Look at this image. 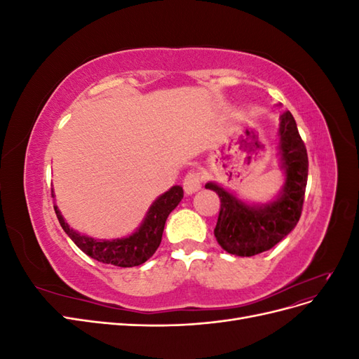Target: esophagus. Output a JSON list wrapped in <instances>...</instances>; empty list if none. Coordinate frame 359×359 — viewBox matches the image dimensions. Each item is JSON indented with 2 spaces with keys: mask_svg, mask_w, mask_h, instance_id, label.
<instances>
[{
  "mask_svg": "<svg viewBox=\"0 0 359 359\" xmlns=\"http://www.w3.org/2000/svg\"><path fill=\"white\" fill-rule=\"evenodd\" d=\"M202 186V175L198 170H190L186 173V177L182 180V187L187 194H191L198 191Z\"/></svg>",
  "mask_w": 359,
  "mask_h": 359,
  "instance_id": "esophagus-1",
  "label": "esophagus"
}]
</instances>
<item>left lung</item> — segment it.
I'll return each mask as SVG.
<instances>
[{
	"instance_id": "8db88e82",
	"label": "left lung",
	"mask_w": 359,
	"mask_h": 359,
	"mask_svg": "<svg viewBox=\"0 0 359 359\" xmlns=\"http://www.w3.org/2000/svg\"><path fill=\"white\" fill-rule=\"evenodd\" d=\"M278 136L286 184L274 202L252 206L214 182L205 184V189L215 191L220 198L214 235L227 253L235 256L264 253L283 240L299 220L309 177V157L295 118L289 111L280 115Z\"/></svg>"
}]
</instances>
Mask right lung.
I'll return each instance as SVG.
<instances>
[{"label":"right lung","instance_id":"obj_1","mask_svg":"<svg viewBox=\"0 0 359 359\" xmlns=\"http://www.w3.org/2000/svg\"><path fill=\"white\" fill-rule=\"evenodd\" d=\"M182 196V187L173 186L169 191L161 194V196L151 205V208L145 217L142 226L139 227V231H136L133 235H130L127 238L112 241L94 240V238L81 235L70 229L69 224L64 222L57 206H53V208H55V214L64 232L72 238V241L78 245L85 255L99 260L102 264L130 268L142 265L156 253V250L161 243V235L163 229H165L168 215L177 208V205L181 202Z\"/></svg>","mask_w":359,"mask_h":359}]
</instances>
